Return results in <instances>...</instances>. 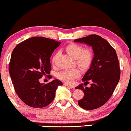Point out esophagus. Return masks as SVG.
Returning a JSON list of instances; mask_svg holds the SVG:
<instances>
[{"label": "esophagus", "instance_id": "esophagus-1", "mask_svg": "<svg viewBox=\"0 0 131 131\" xmlns=\"http://www.w3.org/2000/svg\"><path fill=\"white\" fill-rule=\"evenodd\" d=\"M64 85L66 86H68V88H69L71 89H75V88H74V86H72V85H69L67 83H64Z\"/></svg>", "mask_w": 131, "mask_h": 131}]
</instances>
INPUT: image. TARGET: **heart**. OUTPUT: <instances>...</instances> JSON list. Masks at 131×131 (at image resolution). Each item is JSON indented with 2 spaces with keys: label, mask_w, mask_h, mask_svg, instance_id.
Returning <instances> with one entry per match:
<instances>
[{
  "label": "heart",
  "mask_w": 131,
  "mask_h": 131,
  "mask_svg": "<svg viewBox=\"0 0 131 131\" xmlns=\"http://www.w3.org/2000/svg\"><path fill=\"white\" fill-rule=\"evenodd\" d=\"M65 50L71 57L76 60L77 64L82 68H86L91 64L93 54L91 49H83L81 45L75 43H71L66 46ZM57 54L52 57V63H56ZM80 72L77 69H67L61 71L58 74V78L63 82L71 83L76 78L79 77Z\"/></svg>",
  "instance_id": "heart-1"
}]
</instances>
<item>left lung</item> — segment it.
<instances>
[{
    "label": "left lung",
    "mask_w": 131,
    "mask_h": 131,
    "mask_svg": "<svg viewBox=\"0 0 131 131\" xmlns=\"http://www.w3.org/2000/svg\"><path fill=\"white\" fill-rule=\"evenodd\" d=\"M92 47L94 57L91 64L82 79L83 82L91 81V86L82 84L75 87L82 89L84 97L78 102L81 107L86 110L99 108L110 99L120 80V70L116 52L107 40L100 36L92 34L74 40Z\"/></svg>",
    "instance_id": "left-lung-1"
}]
</instances>
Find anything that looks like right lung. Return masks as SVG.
Here are the masks:
<instances>
[{"label":"right lung","instance_id":"right-lung-1","mask_svg":"<svg viewBox=\"0 0 131 131\" xmlns=\"http://www.w3.org/2000/svg\"><path fill=\"white\" fill-rule=\"evenodd\" d=\"M60 42L42 37H33L20 43L13 51L9 72L15 91L23 102L42 108L52 102L57 87L63 85L56 79L47 84L39 79L49 74L50 57Z\"/></svg>","mask_w":131,"mask_h":131}]
</instances>
